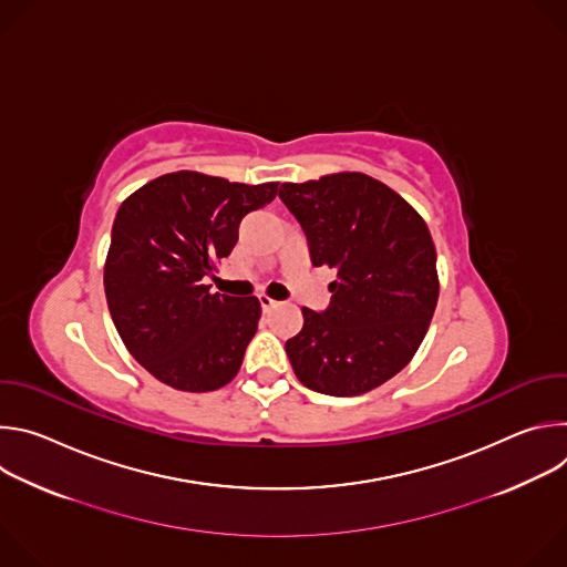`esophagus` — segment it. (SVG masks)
<instances>
[{"label":"esophagus","mask_w":567,"mask_h":567,"mask_svg":"<svg viewBox=\"0 0 567 567\" xmlns=\"http://www.w3.org/2000/svg\"><path fill=\"white\" fill-rule=\"evenodd\" d=\"M258 300H260V307H262L265 311H269V309H274V307L278 305V302H276L271 296H267V293H260Z\"/></svg>","instance_id":"esophagus-1"}]
</instances>
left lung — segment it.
Here are the masks:
<instances>
[{"label":"left lung","mask_w":567,"mask_h":567,"mask_svg":"<svg viewBox=\"0 0 567 567\" xmlns=\"http://www.w3.org/2000/svg\"><path fill=\"white\" fill-rule=\"evenodd\" d=\"M313 267L337 269L326 311L302 307L287 341L291 368L309 390L354 396L406 368L420 350L440 296L437 256L422 215L363 173L282 184Z\"/></svg>","instance_id":"obj_1"}]
</instances>
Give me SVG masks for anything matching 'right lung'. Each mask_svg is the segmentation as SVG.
I'll return each instance as SVG.
<instances>
[{
    "mask_svg": "<svg viewBox=\"0 0 567 567\" xmlns=\"http://www.w3.org/2000/svg\"><path fill=\"white\" fill-rule=\"evenodd\" d=\"M276 193L278 182L249 186L179 171L121 204L103 276L107 307L130 354L161 383L210 392L239 372L260 302L213 293L204 278L230 256L241 217Z\"/></svg>",
    "mask_w": 567,
    "mask_h": 567,
    "instance_id": "add662e5",
    "label": "right lung"
}]
</instances>
